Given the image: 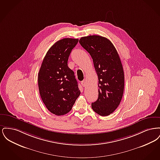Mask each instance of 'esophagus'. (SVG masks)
Returning <instances> with one entry per match:
<instances>
[{
	"label": "esophagus",
	"instance_id": "34e87169",
	"mask_svg": "<svg viewBox=\"0 0 160 160\" xmlns=\"http://www.w3.org/2000/svg\"><path fill=\"white\" fill-rule=\"evenodd\" d=\"M81 84H82V85L83 86V87H85V86H86V80H83L82 82V83H81Z\"/></svg>",
	"mask_w": 160,
	"mask_h": 160
}]
</instances>
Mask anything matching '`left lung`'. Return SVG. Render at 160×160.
Returning a JSON list of instances; mask_svg holds the SVG:
<instances>
[{"mask_svg":"<svg viewBox=\"0 0 160 160\" xmlns=\"http://www.w3.org/2000/svg\"><path fill=\"white\" fill-rule=\"evenodd\" d=\"M79 42L91 56L98 77V98L92 103V108L100 116L110 115L119 105L124 89L119 56L112 42L99 35L82 37Z\"/></svg>","mask_w":160,"mask_h":160,"instance_id":"left-lung-1","label":"left lung"}]
</instances>
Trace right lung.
<instances>
[{
	"instance_id": "add662e5",
	"label": "right lung",
	"mask_w": 160,
	"mask_h": 160,
	"mask_svg": "<svg viewBox=\"0 0 160 160\" xmlns=\"http://www.w3.org/2000/svg\"><path fill=\"white\" fill-rule=\"evenodd\" d=\"M78 39L63 38L48 50L38 72L39 91L47 108L61 116L72 109L80 91L68 60Z\"/></svg>"
}]
</instances>
